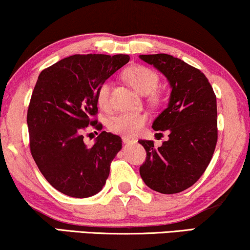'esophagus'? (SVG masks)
<instances>
[{
    "label": "esophagus",
    "mask_w": 250,
    "mask_h": 250,
    "mask_svg": "<svg viewBox=\"0 0 250 250\" xmlns=\"http://www.w3.org/2000/svg\"><path fill=\"white\" fill-rule=\"evenodd\" d=\"M122 140L124 143H135L136 139L129 138V136H122Z\"/></svg>",
    "instance_id": "obj_1"
}]
</instances>
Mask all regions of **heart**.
<instances>
[{
  "label": "heart",
  "mask_w": 250,
  "mask_h": 250,
  "mask_svg": "<svg viewBox=\"0 0 250 250\" xmlns=\"http://www.w3.org/2000/svg\"><path fill=\"white\" fill-rule=\"evenodd\" d=\"M125 80L142 95L149 94V100L153 104H158L160 95L156 91L159 84V76L151 68L143 64H134L128 67L124 73ZM110 90L109 82H104L98 88L97 101L102 110L108 111L110 109ZM148 116L142 112H121L109 119L108 127L111 132L124 136H134L146 125Z\"/></svg>",
  "instance_id": "b5f03b06"
}]
</instances>
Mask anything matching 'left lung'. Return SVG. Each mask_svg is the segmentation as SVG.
Wrapping results in <instances>:
<instances>
[{"label": "left lung", "mask_w": 250, "mask_h": 250, "mask_svg": "<svg viewBox=\"0 0 250 250\" xmlns=\"http://www.w3.org/2000/svg\"><path fill=\"white\" fill-rule=\"evenodd\" d=\"M140 58L162 71L172 87L168 107L152 124L155 131H167L168 140L159 148L140 140L146 152L140 175L157 192H182L200 179L213 158L218 132L216 95L205 74L181 59L165 53Z\"/></svg>", "instance_id": "obj_1"}]
</instances>
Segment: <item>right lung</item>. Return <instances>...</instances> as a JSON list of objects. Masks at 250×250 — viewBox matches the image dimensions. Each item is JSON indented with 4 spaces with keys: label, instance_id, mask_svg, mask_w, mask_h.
Wrapping results in <instances>:
<instances>
[{
    "label": "right lung",
    "instance_id": "right-lung-1",
    "mask_svg": "<svg viewBox=\"0 0 250 250\" xmlns=\"http://www.w3.org/2000/svg\"><path fill=\"white\" fill-rule=\"evenodd\" d=\"M128 61L127 54H74L41 71L27 111L29 148L61 193L87 198L104 188L122 139L102 131L88 148L83 132L88 125L102 129L95 119L98 88Z\"/></svg>",
    "mask_w": 250,
    "mask_h": 250
}]
</instances>
